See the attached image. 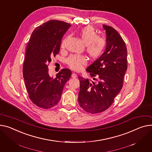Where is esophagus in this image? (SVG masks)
Here are the masks:
<instances>
[{
	"mask_svg": "<svg viewBox=\"0 0 152 152\" xmlns=\"http://www.w3.org/2000/svg\"><path fill=\"white\" fill-rule=\"evenodd\" d=\"M72 77H77V75L76 73H73L72 75Z\"/></svg>",
	"mask_w": 152,
	"mask_h": 152,
	"instance_id": "1",
	"label": "esophagus"
}]
</instances>
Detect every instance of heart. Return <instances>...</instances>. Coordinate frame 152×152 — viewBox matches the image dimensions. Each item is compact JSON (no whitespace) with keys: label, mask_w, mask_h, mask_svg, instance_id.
I'll list each match as a JSON object with an SVG mask.
<instances>
[{"label":"heart","mask_w":152,"mask_h":152,"mask_svg":"<svg viewBox=\"0 0 152 152\" xmlns=\"http://www.w3.org/2000/svg\"><path fill=\"white\" fill-rule=\"evenodd\" d=\"M80 38L86 45L88 55L93 59L98 58L103 53L106 46V40L103 37H98L95 29L91 26H86L80 30L78 33ZM64 39L62 43L64 47L66 42ZM87 63V58L82 55H72L66 60L68 65L74 70H80L83 65Z\"/></svg>","instance_id":"heart-1"}]
</instances>
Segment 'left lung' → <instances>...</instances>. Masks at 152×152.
Wrapping results in <instances>:
<instances>
[{
	"label": "left lung",
	"instance_id": "8db88e82",
	"mask_svg": "<svg viewBox=\"0 0 152 152\" xmlns=\"http://www.w3.org/2000/svg\"><path fill=\"white\" fill-rule=\"evenodd\" d=\"M103 27L106 34L105 50L86 69L96 83L78 76L79 104L91 114L103 112L113 104L123 87L127 69V48L124 39L112 27L103 24Z\"/></svg>",
	"mask_w": 152,
	"mask_h": 152
}]
</instances>
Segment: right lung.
I'll return each mask as SVG.
<instances>
[{
  "mask_svg": "<svg viewBox=\"0 0 152 152\" xmlns=\"http://www.w3.org/2000/svg\"><path fill=\"white\" fill-rule=\"evenodd\" d=\"M71 25L50 20L37 27L27 46L23 65V77L29 98L37 106L49 109L57 105L65 84L72 75L62 69L55 78L50 76L48 64L58 54L63 36Z\"/></svg>",
  "mask_w": 152,
  "mask_h": 152,
  "instance_id": "right-lung-1",
  "label": "right lung"
}]
</instances>
